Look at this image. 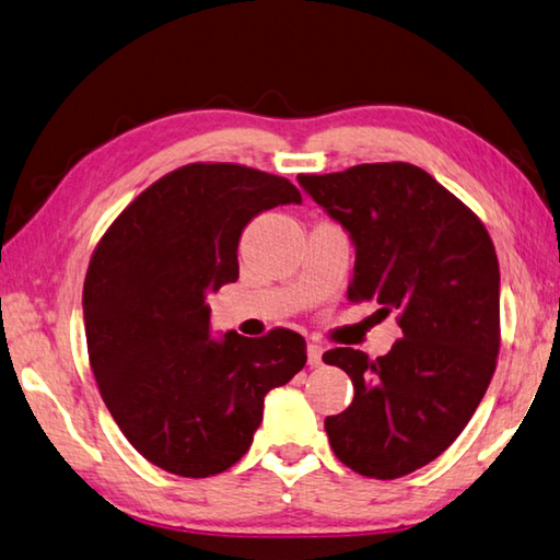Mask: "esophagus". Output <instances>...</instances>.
Wrapping results in <instances>:
<instances>
[{
    "label": "esophagus",
    "instance_id": "1",
    "mask_svg": "<svg viewBox=\"0 0 560 560\" xmlns=\"http://www.w3.org/2000/svg\"><path fill=\"white\" fill-rule=\"evenodd\" d=\"M322 355H324V348L319 343H310L307 346V363L312 368H319L322 365Z\"/></svg>",
    "mask_w": 560,
    "mask_h": 560
}]
</instances>
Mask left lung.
<instances>
[{
    "instance_id": "obj_1",
    "label": "left lung",
    "mask_w": 560,
    "mask_h": 560,
    "mask_svg": "<svg viewBox=\"0 0 560 560\" xmlns=\"http://www.w3.org/2000/svg\"><path fill=\"white\" fill-rule=\"evenodd\" d=\"M298 180L353 241L348 300L397 312L402 329L385 355L324 353L355 389L324 429L343 466L402 478L458 439L490 385L500 353L498 253L482 221L417 165L363 163Z\"/></svg>"
}]
</instances>
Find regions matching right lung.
Returning a JSON list of instances; mask_svg holds the SVG:
<instances>
[{
  "mask_svg": "<svg viewBox=\"0 0 560 560\" xmlns=\"http://www.w3.org/2000/svg\"><path fill=\"white\" fill-rule=\"evenodd\" d=\"M284 177L234 163H189L114 219L82 290L94 380L121 434L183 478L224 472L250 448L262 399L307 363L298 331L209 336V292L238 280V238L278 205Z\"/></svg>",
  "mask_w": 560,
  "mask_h": 560,
  "instance_id": "add662e5",
  "label": "right lung"
}]
</instances>
